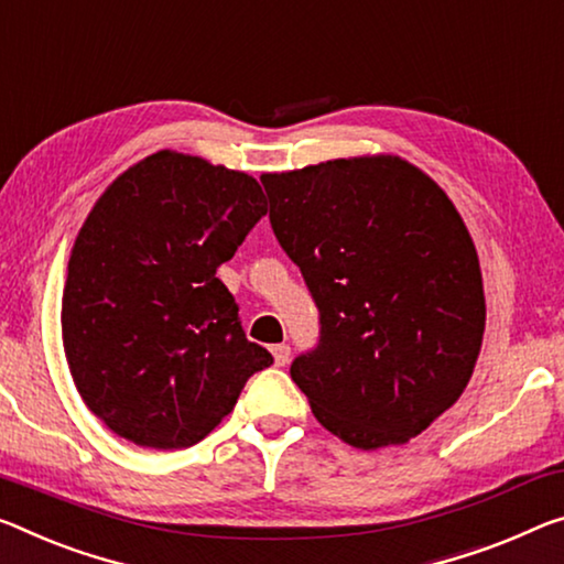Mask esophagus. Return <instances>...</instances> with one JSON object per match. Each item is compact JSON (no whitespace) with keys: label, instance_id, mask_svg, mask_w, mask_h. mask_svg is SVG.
<instances>
[{"label":"esophagus","instance_id":"esophagus-1","mask_svg":"<svg viewBox=\"0 0 564 564\" xmlns=\"http://www.w3.org/2000/svg\"><path fill=\"white\" fill-rule=\"evenodd\" d=\"M271 354H273V361L275 364L285 366V364H289V359H291V346L289 344H275L271 348Z\"/></svg>","mask_w":564,"mask_h":564}]
</instances>
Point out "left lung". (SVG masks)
<instances>
[{"label": "left lung", "instance_id": "obj_1", "mask_svg": "<svg viewBox=\"0 0 564 564\" xmlns=\"http://www.w3.org/2000/svg\"><path fill=\"white\" fill-rule=\"evenodd\" d=\"M261 183L321 311V341L291 379L341 442L406 444L457 404L485 336L479 256L459 210L424 170L383 153Z\"/></svg>", "mask_w": 564, "mask_h": 564}]
</instances>
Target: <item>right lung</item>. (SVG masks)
<instances>
[{"label":"right lung","mask_w":564,"mask_h":564,"mask_svg":"<svg viewBox=\"0 0 564 564\" xmlns=\"http://www.w3.org/2000/svg\"><path fill=\"white\" fill-rule=\"evenodd\" d=\"M253 175L158 150L105 187L75 238L62 346L87 409L148 449H185L216 429L256 371L216 275L265 216Z\"/></svg>","instance_id":"obj_1"}]
</instances>
